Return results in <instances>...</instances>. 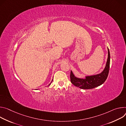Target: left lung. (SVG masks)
Segmentation results:
<instances>
[{
    "label": "left lung",
    "instance_id": "obj_1",
    "mask_svg": "<svg viewBox=\"0 0 126 126\" xmlns=\"http://www.w3.org/2000/svg\"><path fill=\"white\" fill-rule=\"evenodd\" d=\"M108 57L107 63L104 71L101 73L93 76H86L85 79H80L76 77L71 71V81L74 86L82 89H91L103 84L107 79L110 69V53L108 48Z\"/></svg>",
    "mask_w": 126,
    "mask_h": 126
}]
</instances>
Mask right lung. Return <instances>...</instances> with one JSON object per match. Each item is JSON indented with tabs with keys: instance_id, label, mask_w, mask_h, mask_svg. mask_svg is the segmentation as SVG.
<instances>
[{
	"instance_id": "right-lung-1",
	"label": "right lung",
	"mask_w": 126,
	"mask_h": 126,
	"mask_svg": "<svg viewBox=\"0 0 126 126\" xmlns=\"http://www.w3.org/2000/svg\"><path fill=\"white\" fill-rule=\"evenodd\" d=\"M52 80H53V79H52ZM52 81H51V82H50V83H49V85H48V86H49V85H50V84H51V82H52Z\"/></svg>"
}]
</instances>
